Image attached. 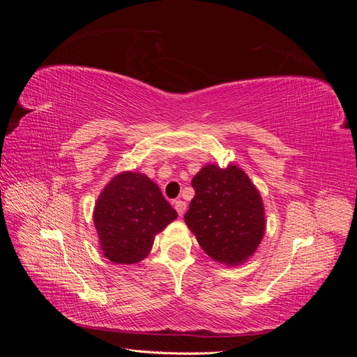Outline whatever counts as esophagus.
<instances>
[{
	"label": "esophagus",
	"instance_id": "obj_1",
	"mask_svg": "<svg viewBox=\"0 0 357 357\" xmlns=\"http://www.w3.org/2000/svg\"><path fill=\"white\" fill-rule=\"evenodd\" d=\"M174 207H176L178 215H183V214H185V211H186V202L177 199V201H174Z\"/></svg>",
	"mask_w": 357,
	"mask_h": 357
}]
</instances>
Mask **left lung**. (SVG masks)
I'll use <instances>...</instances> for the list:
<instances>
[{"mask_svg":"<svg viewBox=\"0 0 357 357\" xmlns=\"http://www.w3.org/2000/svg\"><path fill=\"white\" fill-rule=\"evenodd\" d=\"M195 197L185 222L202 250L215 262L241 265L253 256L265 234L261 193L245 172L208 164L192 178Z\"/></svg>","mask_w":357,"mask_h":357,"instance_id":"1","label":"left lung"}]
</instances>
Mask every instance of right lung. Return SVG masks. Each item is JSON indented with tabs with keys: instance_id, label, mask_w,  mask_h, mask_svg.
I'll return each mask as SVG.
<instances>
[{
	"instance_id": "obj_1",
	"label": "right lung",
	"mask_w": 357,
	"mask_h": 357,
	"mask_svg": "<svg viewBox=\"0 0 357 357\" xmlns=\"http://www.w3.org/2000/svg\"><path fill=\"white\" fill-rule=\"evenodd\" d=\"M177 211L147 176L125 171L112 178L93 210L101 250L114 264H137L150 253L155 236Z\"/></svg>"
}]
</instances>
